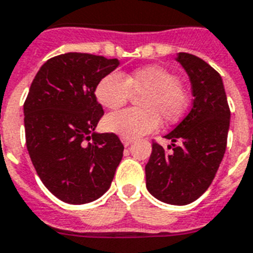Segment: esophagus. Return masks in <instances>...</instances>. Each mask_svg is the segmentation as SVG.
<instances>
[{
	"label": "esophagus",
	"instance_id": "obj_1",
	"mask_svg": "<svg viewBox=\"0 0 253 253\" xmlns=\"http://www.w3.org/2000/svg\"><path fill=\"white\" fill-rule=\"evenodd\" d=\"M121 140H122V143L125 147H128V145H130L131 143L133 141V139H128V137H121Z\"/></svg>",
	"mask_w": 253,
	"mask_h": 253
}]
</instances>
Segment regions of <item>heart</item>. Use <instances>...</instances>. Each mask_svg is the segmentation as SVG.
<instances>
[{
  "label": "heart",
  "mask_w": 253,
  "mask_h": 253,
  "mask_svg": "<svg viewBox=\"0 0 253 253\" xmlns=\"http://www.w3.org/2000/svg\"><path fill=\"white\" fill-rule=\"evenodd\" d=\"M140 91V108L108 114L104 118L106 131L128 139L143 136L159 127L160 118L165 123L179 121L188 105L180 78L157 65L140 67L123 77L108 74L97 83L94 94L104 108L114 110L126 104L130 93Z\"/></svg>",
  "instance_id": "b5f03b06"
}]
</instances>
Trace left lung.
Segmentation results:
<instances>
[{
  "instance_id": "left-lung-1",
  "label": "left lung",
  "mask_w": 253,
  "mask_h": 253,
  "mask_svg": "<svg viewBox=\"0 0 253 253\" xmlns=\"http://www.w3.org/2000/svg\"><path fill=\"white\" fill-rule=\"evenodd\" d=\"M176 61L190 78L192 108L165 135L171 141L168 145L171 151L152 144L145 179L148 191L156 199L186 205L200 198L214 179L226 151L230 109L222 78L211 65L188 53H178Z\"/></svg>"
}]
</instances>
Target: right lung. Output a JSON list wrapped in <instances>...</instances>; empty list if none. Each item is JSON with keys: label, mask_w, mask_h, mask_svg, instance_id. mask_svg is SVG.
Masks as SVG:
<instances>
[{"label": "right lung", "mask_w": 253, "mask_h": 253, "mask_svg": "<svg viewBox=\"0 0 253 253\" xmlns=\"http://www.w3.org/2000/svg\"><path fill=\"white\" fill-rule=\"evenodd\" d=\"M117 58L65 53L40 67L24 101L27 151L55 198L85 204L105 194L123 156L116 133L94 131L104 116L94 89Z\"/></svg>", "instance_id": "add662e5"}]
</instances>
